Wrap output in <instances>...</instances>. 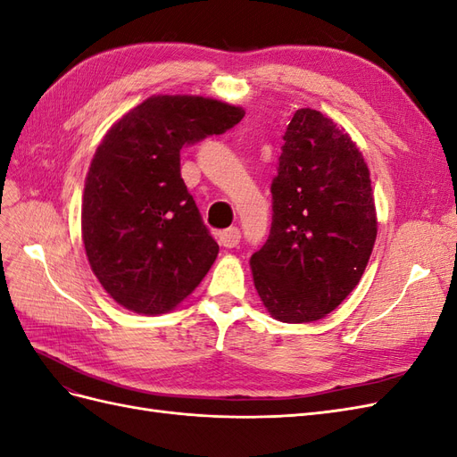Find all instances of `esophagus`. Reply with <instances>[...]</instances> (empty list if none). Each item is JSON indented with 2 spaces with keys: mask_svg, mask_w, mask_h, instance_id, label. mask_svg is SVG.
Segmentation results:
<instances>
[{
  "mask_svg": "<svg viewBox=\"0 0 457 457\" xmlns=\"http://www.w3.org/2000/svg\"><path fill=\"white\" fill-rule=\"evenodd\" d=\"M240 238H242V234H240V230L237 228V227H230V228H227V230H223L219 234V242H220V245H225V247H237L238 244H240Z\"/></svg>",
  "mask_w": 457,
  "mask_h": 457,
  "instance_id": "1",
  "label": "esophagus"
}]
</instances>
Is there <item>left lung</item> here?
<instances>
[{"mask_svg": "<svg viewBox=\"0 0 457 457\" xmlns=\"http://www.w3.org/2000/svg\"><path fill=\"white\" fill-rule=\"evenodd\" d=\"M270 192L269 240L250 261L255 289L276 320H320L361 282L376 242L368 165L337 123L299 108Z\"/></svg>", "mask_w": 457, "mask_h": 457, "instance_id": "left-lung-1", "label": "left lung"}]
</instances>
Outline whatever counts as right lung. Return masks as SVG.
Here are the masks:
<instances>
[{"instance_id": "obj_1", "label": "right lung", "mask_w": 457, "mask_h": 457, "mask_svg": "<svg viewBox=\"0 0 457 457\" xmlns=\"http://www.w3.org/2000/svg\"><path fill=\"white\" fill-rule=\"evenodd\" d=\"M244 110L190 95L150 96L96 148L81 202L89 265L116 303L139 314L175 309L219 253L181 177V148L220 135Z\"/></svg>"}]
</instances>
